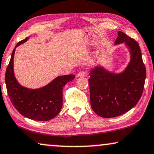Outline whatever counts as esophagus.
<instances>
[{
    "mask_svg": "<svg viewBox=\"0 0 154 154\" xmlns=\"http://www.w3.org/2000/svg\"><path fill=\"white\" fill-rule=\"evenodd\" d=\"M87 71H84V70L80 71V72H79L78 74H77V76H78V77H85L86 75H87Z\"/></svg>",
    "mask_w": 154,
    "mask_h": 154,
    "instance_id": "34e87169",
    "label": "esophagus"
}]
</instances>
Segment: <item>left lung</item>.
<instances>
[{"label":"left lung","mask_w":154,"mask_h":154,"mask_svg":"<svg viewBox=\"0 0 154 154\" xmlns=\"http://www.w3.org/2000/svg\"><path fill=\"white\" fill-rule=\"evenodd\" d=\"M121 43L128 46L131 54L130 63L124 72L115 74L96 67L90 72L91 106L102 118H114L129 111L138 103L144 90L146 67L139 44L125 33L118 32L115 44Z\"/></svg>","instance_id":"8db88e82"}]
</instances>
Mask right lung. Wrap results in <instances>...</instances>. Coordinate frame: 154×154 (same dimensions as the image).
<instances>
[{
  "mask_svg": "<svg viewBox=\"0 0 154 154\" xmlns=\"http://www.w3.org/2000/svg\"><path fill=\"white\" fill-rule=\"evenodd\" d=\"M28 38L20 41L12 53L9 65L5 72V85L8 94L16 110L22 116L37 121H47L55 118L63 106V89L75 76H60L45 87L31 89L22 87L14 75L13 59L16 47L26 42Z\"/></svg>",
  "mask_w": 154,
  "mask_h": 154,
  "instance_id": "add662e5",
  "label": "right lung"
}]
</instances>
